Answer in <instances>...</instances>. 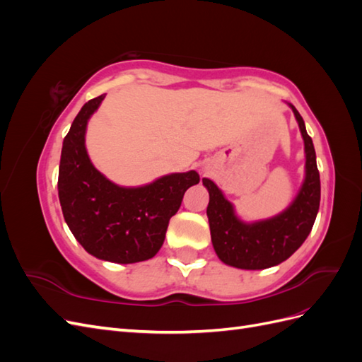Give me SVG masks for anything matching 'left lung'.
Segmentation results:
<instances>
[{
  "mask_svg": "<svg viewBox=\"0 0 362 362\" xmlns=\"http://www.w3.org/2000/svg\"><path fill=\"white\" fill-rule=\"evenodd\" d=\"M299 124L305 145V178L293 202L279 214L257 222H245L234 205L208 178L202 184L210 194L206 206L211 242L216 254L228 266L261 270L290 258L310 235L320 205V175L313 140L296 107L288 104Z\"/></svg>",
  "mask_w": 362,
  "mask_h": 362,
  "instance_id": "obj_1",
  "label": "left lung"
}]
</instances>
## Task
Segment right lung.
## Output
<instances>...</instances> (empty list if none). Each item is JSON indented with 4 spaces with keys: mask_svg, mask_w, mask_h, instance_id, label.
I'll return each mask as SVG.
<instances>
[{
    "mask_svg": "<svg viewBox=\"0 0 362 362\" xmlns=\"http://www.w3.org/2000/svg\"><path fill=\"white\" fill-rule=\"evenodd\" d=\"M105 95L86 103L63 140L59 199L71 233L90 255L133 264L163 246L182 196L199 182L196 170L169 173L139 187H124L98 170L86 149V129Z\"/></svg>",
    "mask_w": 362,
    "mask_h": 362,
    "instance_id": "obj_1",
    "label": "right lung"
}]
</instances>
